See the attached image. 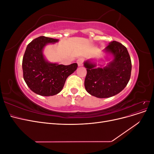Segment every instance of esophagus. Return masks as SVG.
I'll use <instances>...</instances> for the list:
<instances>
[{
	"mask_svg": "<svg viewBox=\"0 0 154 154\" xmlns=\"http://www.w3.org/2000/svg\"><path fill=\"white\" fill-rule=\"evenodd\" d=\"M83 59L82 58H80L77 60V63L79 67H81L83 66Z\"/></svg>",
	"mask_w": 154,
	"mask_h": 154,
	"instance_id": "obj_1",
	"label": "esophagus"
}]
</instances>
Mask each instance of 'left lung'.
Listing matches in <instances>:
<instances>
[{
    "instance_id": "1",
    "label": "left lung",
    "mask_w": 154,
    "mask_h": 154,
    "mask_svg": "<svg viewBox=\"0 0 154 154\" xmlns=\"http://www.w3.org/2000/svg\"><path fill=\"white\" fill-rule=\"evenodd\" d=\"M112 60L103 67L88 60L84 62L87 69L85 87L87 92L99 98L114 96L127 86L131 75L132 63L130 55L123 45L112 41L103 50Z\"/></svg>"
}]
</instances>
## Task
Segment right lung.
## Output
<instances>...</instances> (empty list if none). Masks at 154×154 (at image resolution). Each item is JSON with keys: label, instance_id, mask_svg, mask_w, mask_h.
Here are the masks:
<instances>
[{"label": "right lung", "instance_id": "obj_1", "mask_svg": "<svg viewBox=\"0 0 154 154\" xmlns=\"http://www.w3.org/2000/svg\"><path fill=\"white\" fill-rule=\"evenodd\" d=\"M59 41L41 36L27 45L22 60L23 76L27 85L36 94L50 96L62 90L67 77L76 71L78 64L69 66L48 62L43 54L48 44Z\"/></svg>", "mask_w": 154, "mask_h": 154}]
</instances>
